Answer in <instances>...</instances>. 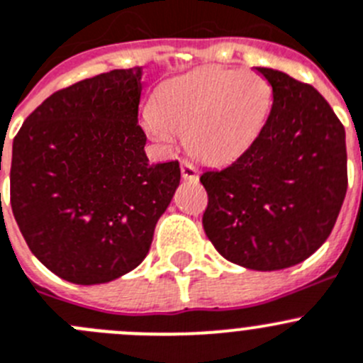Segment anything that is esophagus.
<instances>
[{"mask_svg":"<svg viewBox=\"0 0 363 363\" xmlns=\"http://www.w3.org/2000/svg\"><path fill=\"white\" fill-rule=\"evenodd\" d=\"M179 169H182V178L187 179V182H196L198 179V169L191 162H182Z\"/></svg>","mask_w":363,"mask_h":363,"instance_id":"obj_1","label":"esophagus"}]
</instances>
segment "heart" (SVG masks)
<instances>
[{"instance_id":"heart-1","label":"heart","mask_w":363,"mask_h":363,"mask_svg":"<svg viewBox=\"0 0 363 363\" xmlns=\"http://www.w3.org/2000/svg\"><path fill=\"white\" fill-rule=\"evenodd\" d=\"M272 104V86L259 73L211 66L158 86L144 122L158 144L172 147L176 135H185L192 155L223 165L254 145Z\"/></svg>"}]
</instances>
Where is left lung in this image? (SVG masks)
<instances>
[{"label": "left lung", "instance_id": "left-lung-1", "mask_svg": "<svg viewBox=\"0 0 363 363\" xmlns=\"http://www.w3.org/2000/svg\"><path fill=\"white\" fill-rule=\"evenodd\" d=\"M274 104L250 149L199 178L203 228L216 250L257 272L290 268L324 245L347 191L345 131L331 106L288 73L255 68Z\"/></svg>", "mask_w": 363, "mask_h": 363}]
</instances>
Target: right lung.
Segmentation results:
<instances>
[{
    "instance_id": "add662e5",
    "label": "right lung",
    "mask_w": 363,
    "mask_h": 363,
    "mask_svg": "<svg viewBox=\"0 0 363 363\" xmlns=\"http://www.w3.org/2000/svg\"><path fill=\"white\" fill-rule=\"evenodd\" d=\"M140 95V66L84 79L30 113L12 144L19 230L32 254L73 284L135 270L179 185L176 160L149 164Z\"/></svg>"
}]
</instances>
